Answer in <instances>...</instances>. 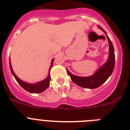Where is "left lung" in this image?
Returning <instances> with one entry per match:
<instances>
[{"instance_id": "8db88e82", "label": "left lung", "mask_w": 130, "mask_h": 130, "mask_svg": "<svg viewBox=\"0 0 130 130\" xmlns=\"http://www.w3.org/2000/svg\"><path fill=\"white\" fill-rule=\"evenodd\" d=\"M98 27L105 33L108 42H109V57H108L107 60L91 76H77V75H73L72 73H70L67 69V72L68 75L70 76L72 81L73 83H75L78 86L83 87V88L93 89V88H96L99 87L107 81V79L112 74V71L114 70L115 62L114 47H113L112 43L110 40L109 38L108 37L107 34L105 32V31L99 25H98Z\"/></svg>"}]
</instances>
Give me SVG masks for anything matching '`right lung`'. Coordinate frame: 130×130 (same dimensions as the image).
<instances>
[{"instance_id":"add662e5","label":"right lung","mask_w":130,"mask_h":130,"mask_svg":"<svg viewBox=\"0 0 130 130\" xmlns=\"http://www.w3.org/2000/svg\"><path fill=\"white\" fill-rule=\"evenodd\" d=\"M54 58L51 61V67L49 68V73H48V76L46 79H45L44 80L42 81H40V82L36 83L34 84H30L28 83H26L25 81H23L22 80H21L19 77H18L17 75L15 74V73L13 72V70H12V68H11V64L10 62V70H11V73L12 75H13V77H15V79H16V81H18V83L21 85V87H22L23 88H24L25 90L29 92L30 93H41L42 92L44 91L45 90H46L47 88L49 87V84H50V80H51V76H50V73H49V71L51 70V68H52Z\"/></svg>"}]
</instances>
